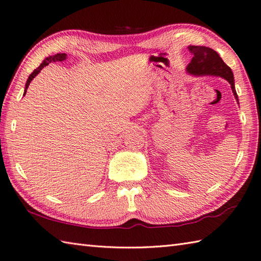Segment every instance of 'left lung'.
<instances>
[{
  "instance_id": "obj_1",
  "label": "left lung",
  "mask_w": 261,
  "mask_h": 261,
  "mask_svg": "<svg viewBox=\"0 0 261 261\" xmlns=\"http://www.w3.org/2000/svg\"><path fill=\"white\" fill-rule=\"evenodd\" d=\"M189 51L192 53L191 62L187 65V71L196 75H217L221 76L231 84L234 98L238 101V94L236 92L233 73L231 69L222 61L215 50L207 46L190 45Z\"/></svg>"
}]
</instances>
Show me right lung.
<instances>
[{"label": "right lung", "instance_id": "obj_1", "mask_svg": "<svg viewBox=\"0 0 261 261\" xmlns=\"http://www.w3.org/2000/svg\"><path fill=\"white\" fill-rule=\"evenodd\" d=\"M65 59H66V54H65V53H58V54H56V56L46 58V59L44 60V61L40 64L39 68H36V69L32 72V73L30 74V76H29V79H28V81H27V84H25V90H24V94L27 93V90H28V88H29V86H30V83H31V81L36 76V74L40 73V71H41L42 69H43L44 66H46L48 63H51V62H61V61H64Z\"/></svg>", "mask_w": 261, "mask_h": 261}]
</instances>
